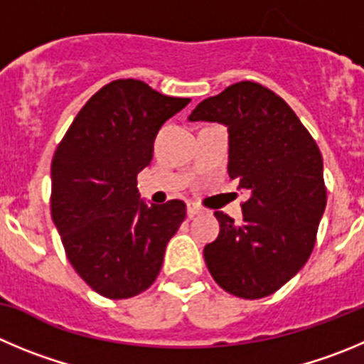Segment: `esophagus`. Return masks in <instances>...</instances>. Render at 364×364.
Segmentation results:
<instances>
[{
	"mask_svg": "<svg viewBox=\"0 0 364 364\" xmlns=\"http://www.w3.org/2000/svg\"><path fill=\"white\" fill-rule=\"evenodd\" d=\"M202 210H203L202 207L196 205V203H191V202L188 203V216H189V218L196 216V214H200V213H202Z\"/></svg>",
	"mask_w": 364,
	"mask_h": 364,
	"instance_id": "1",
	"label": "esophagus"
}]
</instances>
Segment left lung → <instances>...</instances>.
I'll list each match as a JSON object with an SVG mask.
<instances>
[{
  "label": "left lung",
  "instance_id": "obj_1",
  "mask_svg": "<svg viewBox=\"0 0 364 364\" xmlns=\"http://www.w3.org/2000/svg\"><path fill=\"white\" fill-rule=\"evenodd\" d=\"M191 121L228 127V175L250 195L243 221L216 210L203 248L220 288L247 300L280 289L309 259L327 203L320 148L291 107L257 82H237L196 105Z\"/></svg>",
  "mask_w": 364,
  "mask_h": 364
}]
</instances>
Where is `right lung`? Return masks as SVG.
<instances>
[{
	"instance_id": "add662e5",
	"label": "right lung",
	"mask_w": 364,
	"mask_h": 364,
	"mask_svg": "<svg viewBox=\"0 0 364 364\" xmlns=\"http://www.w3.org/2000/svg\"><path fill=\"white\" fill-rule=\"evenodd\" d=\"M191 102L134 78L89 98L51 161V218L75 272L105 299H130L157 279L186 203L139 200L137 173L166 119Z\"/></svg>"
}]
</instances>
